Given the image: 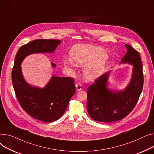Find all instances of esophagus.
<instances>
[{
    "instance_id": "1",
    "label": "esophagus",
    "mask_w": 154,
    "mask_h": 154,
    "mask_svg": "<svg viewBox=\"0 0 154 154\" xmlns=\"http://www.w3.org/2000/svg\"><path fill=\"white\" fill-rule=\"evenodd\" d=\"M75 86H76V90H77L78 91H81V90L82 89V86H81V85L80 83H76Z\"/></svg>"
}]
</instances>
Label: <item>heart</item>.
Returning <instances> with one entry per match:
<instances>
[{
  "instance_id": "1",
  "label": "heart",
  "mask_w": 154,
  "mask_h": 154,
  "mask_svg": "<svg viewBox=\"0 0 154 154\" xmlns=\"http://www.w3.org/2000/svg\"><path fill=\"white\" fill-rule=\"evenodd\" d=\"M70 57L64 60L65 65L67 66L75 65L85 66L84 78L88 81H91L102 74L104 69L107 55L100 47L90 45L77 44L70 50Z\"/></svg>"
}]
</instances>
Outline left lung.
I'll list each match as a JSON object with an SVG mask.
<instances>
[{
    "instance_id": "8db88e82",
    "label": "left lung",
    "mask_w": 154,
    "mask_h": 154,
    "mask_svg": "<svg viewBox=\"0 0 154 154\" xmlns=\"http://www.w3.org/2000/svg\"><path fill=\"white\" fill-rule=\"evenodd\" d=\"M127 53L120 64L132 66L131 78L122 90L108 88L111 71L101 75L87 89V111L94 121L111 122L127 116L136 105L143 84L142 64L138 51L125 44Z\"/></svg>"
}]
</instances>
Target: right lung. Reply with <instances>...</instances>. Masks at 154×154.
<instances>
[{"instance_id": "obj_1", "label": "right lung", "mask_w": 154, "mask_h": 154, "mask_svg": "<svg viewBox=\"0 0 154 154\" xmlns=\"http://www.w3.org/2000/svg\"><path fill=\"white\" fill-rule=\"evenodd\" d=\"M61 42L59 40L38 39L23 45L17 53L12 69V84L22 109L33 118L45 122L55 121L64 114L76 91L74 79L52 76L43 88L31 86L23 78L21 64L32 54L53 53ZM51 65L53 68L56 66L53 63Z\"/></svg>"}]
</instances>
